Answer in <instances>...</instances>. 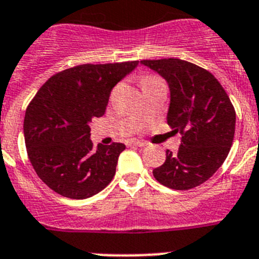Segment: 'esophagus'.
<instances>
[{
	"label": "esophagus",
	"mask_w": 259,
	"mask_h": 259,
	"mask_svg": "<svg viewBox=\"0 0 259 259\" xmlns=\"http://www.w3.org/2000/svg\"><path fill=\"white\" fill-rule=\"evenodd\" d=\"M130 145L137 146V147H145V146L147 145V143L143 142V141H132V142H130Z\"/></svg>",
	"instance_id": "esophagus-1"
}]
</instances>
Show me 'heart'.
Instances as JSON below:
<instances>
[{"mask_svg":"<svg viewBox=\"0 0 259 259\" xmlns=\"http://www.w3.org/2000/svg\"><path fill=\"white\" fill-rule=\"evenodd\" d=\"M157 78H155V76H147V78H145V79H143V83L145 82H151V80H156Z\"/></svg>","mask_w":259,"mask_h":259,"instance_id":"heart-1","label":"heart"}]
</instances>
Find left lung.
<instances>
[{
  "label": "left lung",
  "mask_w": 259,
  "mask_h": 259,
  "mask_svg": "<svg viewBox=\"0 0 259 259\" xmlns=\"http://www.w3.org/2000/svg\"><path fill=\"white\" fill-rule=\"evenodd\" d=\"M170 90L167 122L181 133L179 151L167 150L152 170L167 188L189 190L207 181L224 163L235 137L236 112L226 90L206 69L179 58L143 60Z\"/></svg>",
  "instance_id": "8db88e82"
}]
</instances>
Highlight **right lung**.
I'll use <instances>...</instances> for the list:
<instances>
[{
	"label": "right lung",
	"mask_w": 259,
	"mask_h": 259,
	"mask_svg": "<svg viewBox=\"0 0 259 259\" xmlns=\"http://www.w3.org/2000/svg\"><path fill=\"white\" fill-rule=\"evenodd\" d=\"M139 61L84 64L51 76L26 109L27 155L53 192L84 199L102 192L116 173L123 143L98 145L90 122L105 113L111 91Z\"/></svg>",
	"instance_id": "obj_1"
}]
</instances>
